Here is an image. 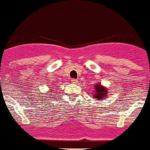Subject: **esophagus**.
<instances>
[{"mask_svg":"<svg viewBox=\"0 0 150 150\" xmlns=\"http://www.w3.org/2000/svg\"><path fill=\"white\" fill-rule=\"evenodd\" d=\"M71 82H72V83H77V81L76 80V79H74V78H73V79H71Z\"/></svg>","mask_w":150,"mask_h":150,"instance_id":"34e87169","label":"esophagus"}]
</instances>
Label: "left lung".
<instances>
[{"label":"left lung","instance_id":"obj_1","mask_svg":"<svg viewBox=\"0 0 150 150\" xmlns=\"http://www.w3.org/2000/svg\"><path fill=\"white\" fill-rule=\"evenodd\" d=\"M95 91H94V98L96 100H103L105 97L107 95V90L104 88L100 83L95 85Z\"/></svg>","mask_w":150,"mask_h":150}]
</instances>
